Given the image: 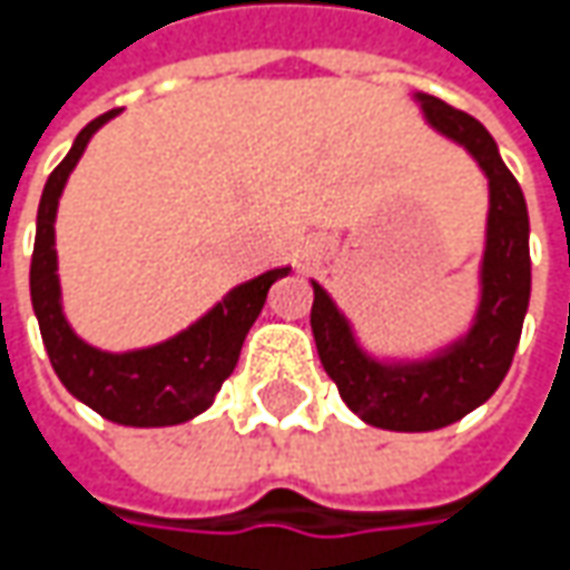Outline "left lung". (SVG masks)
Masks as SVG:
<instances>
[{"label":"left lung","mask_w":570,"mask_h":570,"mask_svg":"<svg viewBox=\"0 0 570 570\" xmlns=\"http://www.w3.org/2000/svg\"><path fill=\"white\" fill-rule=\"evenodd\" d=\"M425 122L463 145L489 177L485 253L479 266V307L472 326L428 358H374L355 340L326 288L314 285L311 330L323 371L340 386L342 403L362 422L386 431H434L460 422L501 386L514 362L530 307V215L523 189L498 155L482 122L434 95H415Z\"/></svg>","instance_id":"obj_1"}]
</instances>
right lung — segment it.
Masks as SVG:
<instances>
[{"instance_id":"1","label":"right lung","mask_w":570,"mask_h":570,"mask_svg":"<svg viewBox=\"0 0 570 570\" xmlns=\"http://www.w3.org/2000/svg\"><path fill=\"white\" fill-rule=\"evenodd\" d=\"M120 110H107L76 136L69 155L50 174L40 208H37V237L31 256V304L47 355L62 386L91 405L107 422L129 428L180 425L206 412L222 383L228 381L240 358V345L259 317L266 295L282 275L292 269H269L250 282L230 288L208 314L189 323L184 333L170 340L132 348V352H100L85 340L62 314V292L56 275V208L78 158L107 120Z\"/></svg>"}]
</instances>
